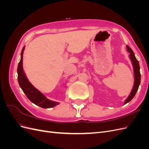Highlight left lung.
<instances>
[{"mask_svg":"<svg viewBox=\"0 0 149 149\" xmlns=\"http://www.w3.org/2000/svg\"><path fill=\"white\" fill-rule=\"evenodd\" d=\"M126 48H127L128 52H129L130 53L129 58L130 60H131L132 65H133L134 73V86H133L131 93H130L128 97L126 99L125 101H124V104H125L126 103H127L131 101L133 99V97L135 96V95H136L140 85V83H141V73H140L139 63L138 60L136 59V56H135L134 53L132 50V49L127 45L126 46Z\"/></svg>","mask_w":149,"mask_h":149,"instance_id":"obj_1","label":"left lung"}]
</instances>
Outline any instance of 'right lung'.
Masks as SVG:
<instances>
[{"mask_svg":"<svg viewBox=\"0 0 149 149\" xmlns=\"http://www.w3.org/2000/svg\"><path fill=\"white\" fill-rule=\"evenodd\" d=\"M25 49L24 47L21 52L20 61L18 65L17 73H18V81L20 88L23 90L26 96L29 100L37 105L43 108H50L59 104V102L53 101L48 100L43 94L37 89H36L30 83L24 73L23 70V54Z\"/></svg>","mask_w":149,"mask_h":149,"instance_id":"right-lung-1","label":"right lung"}]
</instances>
